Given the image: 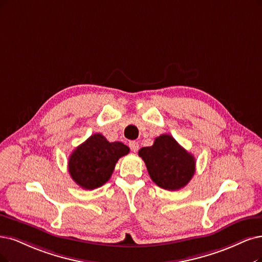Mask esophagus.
I'll return each instance as SVG.
<instances>
[{"instance_id": "1", "label": "esophagus", "mask_w": 262, "mask_h": 262, "mask_svg": "<svg viewBox=\"0 0 262 262\" xmlns=\"http://www.w3.org/2000/svg\"><path fill=\"white\" fill-rule=\"evenodd\" d=\"M128 146L133 152H137L139 149V143L137 141H130L128 143Z\"/></svg>"}]
</instances>
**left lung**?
I'll return each mask as SVG.
<instances>
[{
    "label": "left lung",
    "instance_id": "left-lung-1",
    "mask_svg": "<svg viewBox=\"0 0 262 262\" xmlns=\"http://www.w3.org/2000/svg\"><path fill=\"white\" fill-rule=\"evenodd\" d=\"M138 156L146 163L152 181L162 189L179 190L186 187L194 175V157L170 135L157 137L151 147L141 148Z\"/></svg>",
    "mask_w": 262,
    "mask_h": 262
}]
</instances>
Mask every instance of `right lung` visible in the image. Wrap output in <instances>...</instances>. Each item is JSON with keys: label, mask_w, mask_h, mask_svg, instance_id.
Masks as SVG:
<instances>
[{"label": "right lung", "mask_w": 262, "mask_h": 262, "mask_svg": "<svg viewBox=\"0 0 262 262\" xmlns=\"http://www.w3.org/2000/svg\"><path fill=\"white\" fill-rule=\"evenodd\" d=\"M128 152L124 143L109 142L101 134H94L71 153L69 173L76 185L94 190L110 179L116 162Z\"/></svg>", "instance_id": "right-lung-1"}]
</instances>
